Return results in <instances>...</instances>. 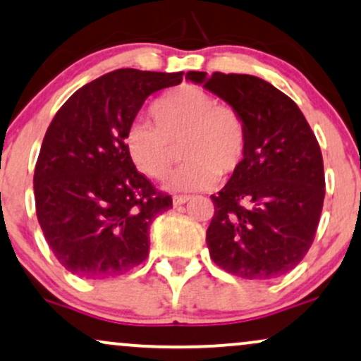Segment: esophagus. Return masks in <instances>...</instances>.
<instances>
[{
  "instance_id": "esophagus-1",
  "label": "esophagus",
  "mask_w": 361,
  "mask_h": 361,
  "mask_svg": "<svg viewBox=\"0 0 361 361\" xmlns=\"http://www.w3.org/2000/svg\"><path fill=\"white\" fill-rule=\"evenodd\" d=\"M188 200H192V197H185V195H180V197H175L173 198V207H181L185 205Z\"/></svg>"
}]
</instances>
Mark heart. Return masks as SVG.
<instances>
[{
	"mask_svg": "<svg viewBox=\"0 0 361 361\" xmlns=\"http://www.w3.org/2000/svg\"><path fill=\"white\" fill-rule=\"evenodd\" d=\"M154 126L136 123L126 134V147L142 175L163 180L183 146V166L169 178L173 192H197L220 176L235 173L245 156L247 129L242 116L207 90L183 85L153 102Z\"/></svg>",
	"mask_w": 361,
	"mask_h": 361,
	"instance_id": "heart-1",
	"label": "heart"
}]
</instances>
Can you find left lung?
I'll return each instance as SVG.
<instances>
[{
  "instance_id": "8db88e82",
  "label": "left lung",
  "mask_w": 361,
  "mask_h": 361,
  "mask_svg": "<svg viewBox=\"0 0 361 361\" xmlns=\"http://www.w3.org/2000/svg\"><path fill=\"white\" fill-rule=\"evenodd\" d=\"M238 111L245 123L244 161L219 195L207 230L210 257L244 279H274L305 259L324 200L323 156L293 99L245 73L188 72Z\"/></svg>"
}]
</instances>
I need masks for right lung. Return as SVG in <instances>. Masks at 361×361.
I'll return each mask as SVG.
<instances>
[{"instance_id": "1", "label": "right lung", "mask_w": 361, "mask_h": 361, "mask_svg": "<svg viewBox=\"0 0 361 361\" xmlns=\"http://www.w3.org/2000/svg\"><path fill=\"white\" fill-rule=\"evenodd\" d=\"M183 72L119 68L60 107L43 137L33 190L38 224L62 266L85 279L126 274L149 254V225L173 207L128 154L126 134L151 94Z\"/></svg>"}]
</instances>
